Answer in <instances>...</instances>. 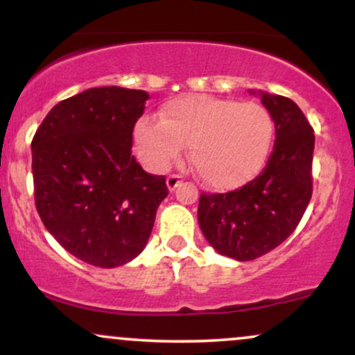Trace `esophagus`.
Wrapping results in <instances>:
<instances>
[{"label":"esophagus","instance_id":"obj_1","mask_svg":"<svg viewBox=\"0 0 355 355\" xmlns=\"http://www.w3.org/2000/svg\"><path fill=\"white\" fill-rule=\"evenodd\" d=\"M180 183H182L180 175L173 173V175H168V177H166V187H168L170 191H173L178 185H180Z\"/></svg>","mask_w":355,"mask_h":355}]
</instances>
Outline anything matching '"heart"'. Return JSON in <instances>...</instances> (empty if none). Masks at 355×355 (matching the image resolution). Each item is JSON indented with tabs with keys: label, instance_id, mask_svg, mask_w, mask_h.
I'll return each mask as SVG.
<instances>
[{
	"label": "heart",
	"instance_id": "1",
	"mask_svg": "<svg viewBox=\"0 0 355 355\" xmlns=\"http://www.w3.org/2000/svg\"><path fill=\"white\" fill-rule=\"evenodd\" d=\"M275 123L260 103L195 95L168 101L160 118L135 128V150L150 170L160 172L190 146L195 173L214 190L245 185L266 165Z\"/></svg>",
	"mask_w": 355,
	"mask_h": 355
}]
</instances>
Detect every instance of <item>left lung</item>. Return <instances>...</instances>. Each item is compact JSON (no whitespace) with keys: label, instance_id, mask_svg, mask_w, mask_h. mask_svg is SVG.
<instances>
[{"label":"left lung","instance_id":"obj_1","mask_svg":"<svg viewBox=\"0 0 355 355\" xmlns=\"http://www.w3.org/2000/svg\"><path fill=\"white\" fill-rule=\"evenodd\" d=\"M275 123V144L254 180L227 193H202L198 223L210 245L230 259L254 260L299 225L312 197L313 128L287 96L260 93Z\"/></svg>","mask_w":355,"mask_h":355}]
</instances>
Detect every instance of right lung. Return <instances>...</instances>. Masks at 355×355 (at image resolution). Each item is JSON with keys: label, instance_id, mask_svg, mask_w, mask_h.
<instances>
[{"label": "right lung", "instance_id": "add662e5", "mask_svg": "<svg viewBox=\"0 0 355 355\" xmlns=\"http://www.w3.org/2000/svg\"><path fill=\"white\" fill-rule=\"evenodd\" d=\"M148 93L89 88L60 101L36 130L35 205L64 250L89 266H125L144 250L168 195L164 175L132 155Z\"/></svg>", "mask_w": 355, "mask_h": 355}]
</instances>
